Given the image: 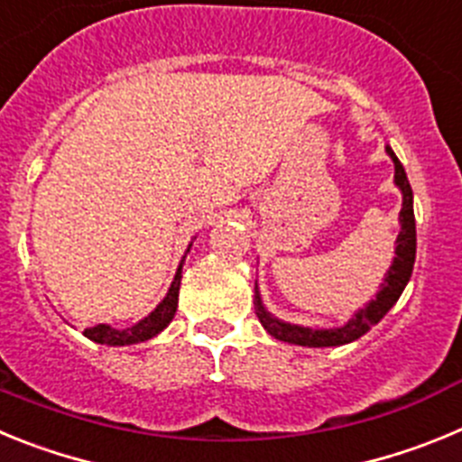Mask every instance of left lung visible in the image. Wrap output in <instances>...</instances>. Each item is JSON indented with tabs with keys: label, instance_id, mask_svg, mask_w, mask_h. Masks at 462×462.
I'll use <instances>...</instances> for the list:
<instances>
[{
	"label": "left lung",
	"instance_id": "obj_1",
	"mask_svg": "<svg viewBox=\"0 0 462 462\" xmlns=\"http://www.w3.org/2000/svg\"><path fill=\"white\" fill-rule=\"evenodd\" d=\"M386 154L393 159L395 166V185L402 191V210H400V234L395 238V256L391 268L383 275L382 287H379L377 296L370 300L365 308L358 310L352 319L346 321L340 328H308V326L287 324V321L277 319L263 308V300L259 296V287H254V308L256 317H259L261 326L271 333L275 340L289 342V345L300 346H337L346 345V342L358 340L365 336L374 324L383 319V314L389 312L395 303H398L400 293L405 291L407 282L411 277V268H414L416 259V224H414V206H411V187L407 180V173L402 164L398 162L393 150L386 145Z\"/></svg>",
	"mask_w": 462,
	"mask_h": 462
}]
</instances>
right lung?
Masks as SVG:
<instances>
[{
  "label": "right lung",
  "mask_w": 462,
  "mask_h": 462,
  "mask_svg": "<svg viewBox=\"0 0 462 462\" xmlns=\"http://www.w3.org/2000/svg\"><path fill=\"white\" fill-rule=\"evenodd\" d=\"M189 252V250H187ZM185 261V259H182ZM182 261L178 266L173 282H171L169 293L164 296V300L152 310V312L141 319L138 324H134L132 328H113L108 324H97L92 328H85V337H89L92 342H99V345H110V346H125V345H136V342H145L150 337L159 336L166 326L173 321L175 310H178V291H180V280H182Z\"/></svg>",
  "instance_id": "add662e5"
}]
</instances>
